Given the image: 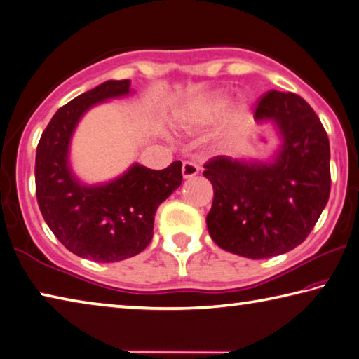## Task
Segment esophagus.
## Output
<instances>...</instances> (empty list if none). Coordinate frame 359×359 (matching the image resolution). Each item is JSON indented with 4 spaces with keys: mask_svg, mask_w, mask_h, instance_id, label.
<instances>
[{
    "mask_svg": "<svg viewBox=\"0 0 359 359\" xmlns=\"http://www.w3.org/2000/svg\"><path fill=\"white\" fill-rule=\"evenodd\" d=\"M198 172H199V166L196 165V163L184 161V165H182V175H184V179L194 177Z\"/></svg>",
    "mask_w": 359,
    "mask_h": 359,
    "instance_id": "obj_1",
    "label": "esophagus"
}]
</instances>
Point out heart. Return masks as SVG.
I'll return each mask as SVG.
<instances>
[{
    "label": "heart",
    "mask_w": 359,
    "mask_h": 359,
    "mask_svg": "<svg viewBox=\"0 0 359 359\" xmlns=\"http://www.w3.org/2000/svg\"><path fill=\"white\" fill-rule=\"evenodd\" d=\"M248 106L247 101H239L238 106H236L233 111H229L226 115V126L239 123L241 120H244L248 114ZM224 111V96L223 95H215L209 96V98H203L187 109L184 114L185 121L190 126H208L220 117Z\"/></svg>",
    "instance_id": "1"
}]
</instances>
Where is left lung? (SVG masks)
Here are the masks:
<instances>
[{"label":"left lung","mask_w":359,"mask_h":359,"mask_svg":"<svg viewBox=\"0 0 359 359\" xmlns=\"http://www.w3.org/2000/svg\"><path fill=\"white\" fill-rule=\"evenodd\" d=\"M255 120L271 121L280 145L269 161L215 156L205 163L214 187L208 229L218 247L259 259L302 244L330 199V139L313 109L294 93L261 96Z\"/></svg>","instance_id":"obj_1"}]
</instances>
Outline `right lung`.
<instances>
[{"mask_svg":"<svg viewBox=\"0 0 359 359\" xmlns=\"http://www.w3.org/2000/svg\"><path fill=\"white\" fill-rule=\"evenodd\" d=\"M131 82L107 81L60 107L36 149V198L48 228L77 257L114 263L141 253L154 238L155 212L182 184V163L154 171L133 165L106 184L85 185L71 171L69 145L83 114L133 93Z\"/></svg>","mask_w":359,"mask_h":359,"instance_id":"1","label":"right lung"}]
</instances>
